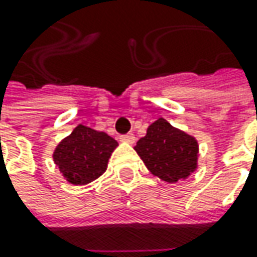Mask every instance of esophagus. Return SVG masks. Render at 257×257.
<instances>
[{
	"instance_id": "esophagus-1",
	"label": "esophagus",
	"mask_w": 257,
	"mask_h": 257,
	"mask_svg": "<svg viewBox=\"0 0 257 257\" xmlns=\"http://www.w3.org/2000/svg\"><path fill=\"white\" fill-rule=\"evenodd\" d=\"M120 142L132 144L136 142V137H134L133 134H123V136H120Z\"/></svg>"
}]
</instances>
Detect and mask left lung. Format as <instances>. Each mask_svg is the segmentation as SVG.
<instances>
[{
    "instance_id": "1",
    "label": "left lung",
    "mask_w": 257,
    "mask_h": 257,
    "mask_svg": "<svg viewBox=\"0 0 257 257\" xmlns=\"http://www.w3.org/2000/svg\"><path fill=\"white\" fill-rule=\"evenodd\" d=\"M134 150L154 176L167 183L183 180L197 169V140L164 118L149 125Z\"/></svg>"
}]
</instances>
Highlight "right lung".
I'll use <instances>...</instances> for the list:
<instances>
[{
    "mask_svg": "<svg viewBox=\"0 0 257 257\" xmlns=\"http://www.w3.org/2000/svg\"><path fill=\"white\" fill-rule=\"evenodd\" d=\"M118 143L104 132L83 124L55 147L54 162L67 182L81 186L100 177Z\"/></svg>",
    "mask_w": 257,
    "mask_h": 257,
    "instance_id": "right-lung-1",
    "label": "right lung"
}]
</instances>
